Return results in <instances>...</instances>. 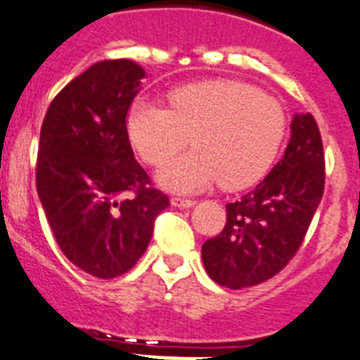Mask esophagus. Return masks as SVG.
I'll return each instance as SVG.
<instances>
[{
    "instance_id": "esophagus-1",
    "label": "esophagus",
    "mask_w": 360,
    "mask_h": 360,
    "mask_svg": "<svg viewBox=\"0 0 360 360\" xmlns=\"http://www.w3.org/2000/svg\"><path fill=\"white\" fill-rule=\"evenodd\" d=\"M171 204H172V206H176V208H191V206H195V200H193V198L172 197Z\"/></svg>"
}]
</instances>
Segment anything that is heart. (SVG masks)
I'll return each instance as SVG.
<instances>
[{
  "label": "heart",
  "mask_w": 360,
  "mask_h": 360,
  "mask_svg": "<svg viewBox=\"0 0 360 360\" xmlns=\"http://www.w3.org/2000/svg\"><path fill=\"white\" fill-rule=\"evenodd\" d=\"M169 109L135 100L126 131L148 165L181 150L192 135L198 150L165 163L158 172L163 188L193 193L219 182L240 189L260 180L277 156L286 115L275 96L230 77L186 83L167 93Z\"/></svg>",
  "instance_id": "b5f03b06"
}]
</instances>
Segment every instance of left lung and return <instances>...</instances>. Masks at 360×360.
<instances>
[{
    "label": "left lung",
    "instance_id": "left-lung-1",
    "mask_svg": "<svg viewBox=\"0 0 360 360\" xmlns=\"http://www.w3.org/2000/svg\"><path fill=\"white\" fill-rule=\"evenodd\" d=\"M323 188L320 128L310 113L295 115L283 160L251 193L226 204L225 229L202 245L210 277L230 290L275 277L303 243Z\"/></svg>",
    "mask_w": 360,
    "mask_h": 360
}]
</instances>
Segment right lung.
Segmentation results:
<instances>
[{"label":"right lung","mask_w":360,"mask_h":360,"mask_svg":"<svg viewBox=\"0 0 360 360\" xmlns=\"http://www.w3.org/2000/svg\"><path fill=\"white\" fill-rule=\"evenodd\" d=\"M143 77L128 59L96 63L51 100L40 128L37 191L48 225L63 255L98 278L130 271L169 208L126 131Z\"/></svg>","instance_id":"right-lung-1"}]
</instances>
